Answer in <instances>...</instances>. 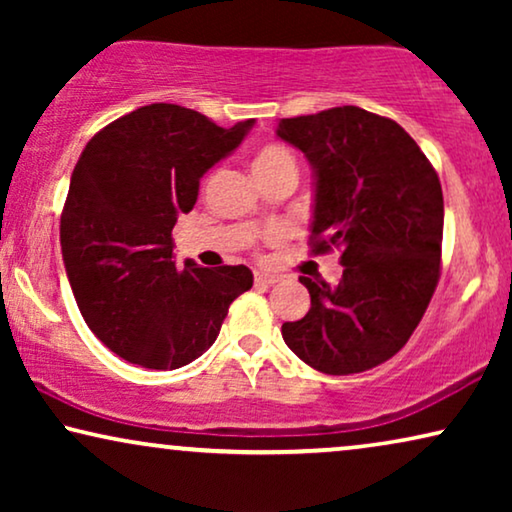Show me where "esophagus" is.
I'll return each mask as SVG.
<instances>
[{
  "mask_svg": "<svg viewBox=\"0 0 512 512\" xmlns=\"http://www.w3.org/2000/svg\"><path fill=\"white\" fill-rule=\"evenodd\" d=\"M254 282H256V284H261V286H272V284H277V282H279V275H272V272L256 270Z\"/></svg>",
  "mask_w": 512,
  "mask_h": 512,
  "instance_id": "34e87169",
  "label": "esophagus"
}]
</instances>
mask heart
I'll return each mask as SVG.
<instances>
[{"label":"heart","mask_w":512,"mask_h":512,"mask_svg":"<svg viewBox=\"0 0 512 512\" xmlns=\"http://www.w3.org/2000/svg\"><path fill=\"white\" fill-rule=\"evenodd\" d=\"M251 170H254L256 177H268V174L282 170L296 172V158L282 144H265L256 151L254 160H251Z\"/></svg>","instance_id":"1"}]
</instances>
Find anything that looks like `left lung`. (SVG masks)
<instances>
[{
	"label": "left lung",
	"mask_w": 512,
	"mask_h": 512,
	"mask_svg": "<svg viewBox=\"0 0 512 512\" xmlns=\"http://www.w3.org/2000/svg\"><path fill=\"white\" fill-rule=\"evenodd\" d=\"M314 170L312 254L340 249L338 284L300 277L312 307L282 338L326 375L363 373L410 340L440 277L443 188L415 139L359 107L282 118Z\"/></svg>",
	"instance_id": "8db88e82"
}]
</instances>
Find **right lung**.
I'll list each match as a JSON object with an SVG mask.
<instances>
[{
	"label": "right lung",
	"mask_w": 512,
	"mask_h": 512,
	"mask_svg": "<svg viewBox=\"0 0 512 512\" xmlns=\"http://www.w3.org/2000/svg\"><path fill=\"white\" fill-rule=\"evenodd\" d=\"M251 125L219 128L158 102L116 118L83 149L60 219L62 261L88 328L121 359L151 370L195 361L254 284L247 265L179 270L172 254V228L193 209L202 174Z\"/></svg>",
	"instance_id": "add662e5"
}]
</instances>
